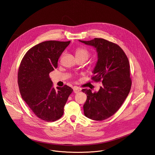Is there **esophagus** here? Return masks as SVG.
<instances>
[{
  "mask_svg": "<svg viewBox=\"0 0 155 155\" xmlns=\"http://www.w3.org/2000/svg\"><path fill=\"white\" fill-rule=\"evenodd\" d=\"M73 91H74V93L77 94V93H78L81 91V89L79 88H77V87H74V88H73Z\"/></svg>",
  "mask_w": 155,
  "mask_h": 155,
  "instance_id": "obj_1",
  "label": "esophagus"
}]
</instances>
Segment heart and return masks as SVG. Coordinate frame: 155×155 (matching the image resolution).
Returning a JSON list of instances; mask_svg holds the SVG:
<instances>
[{"label":"heart","instance_id":"heart-1","mask_svg":"<svg viewBox=\"0 0 155 155\" xmlns=\"http://www.w3.org/2000/svg\"><path fill=\"white\" fill-rule=\"evenodd\" d=\"M75 55L76 57H84L87 59L88 57L89 52L84 48H79L76 50Z\"/></svg>","mask_w":155,"mask_h":155}]
</instances>
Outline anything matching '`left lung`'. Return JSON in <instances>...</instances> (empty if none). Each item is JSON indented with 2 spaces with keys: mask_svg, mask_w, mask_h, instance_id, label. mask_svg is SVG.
<instances>
[{
  "mask_svg": "<svg viewBox=\"0 0 155 155\" xmlns=\"http://www.w3.org/2000/svg\"><path fill=\"white\" fill-rule=\"evenodd\" d=\"M79 41L96 49L97 61L92 79L102 83L98 92L82 90L87 96L83 106L84 114L94 120H103L118 110L130 91L132 82L128 59L118 45L102 38Z\"/></svg>",
  "mask_w": 155,
  "mask_h": 155,
  "instance_id": "obj_1",
  "label": "left lung"
}]
</instances>
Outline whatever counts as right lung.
I'll use <instances>...</instances> for the list:
<instances>
[{
    "mask_svg": "<svg viewBox=\"0 0 155 155\" xmlns=\"http://www.w3.org/2000/svg\"><path fill=\"white\" fill-rule=\"evenodd\" d=\"M70 43L48 41L33 46L24 55L18 69L22 99L36 116L46 121H54L63 116L73 91L66 85L55 89L49 75L58 67L59 58Z\"/></svg>",
    "mask_w": 155,
    "mask_h": 155,
    "instance_id": "obj_1",
    "label": "right lung"
}]
</instances>
